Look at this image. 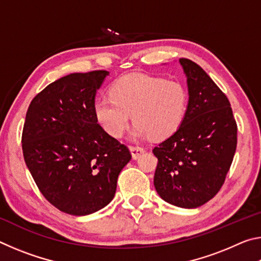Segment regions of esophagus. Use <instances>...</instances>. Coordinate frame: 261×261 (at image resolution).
Here are the masks:
<instances>
[{"mask_svg": "<svg viewBox=\"0 0 261 261\" xmlns=\"http://www.w3.org/2000/svg\"><path fill=\"white\" fill-rule=\"evenodd\" d=\"M130 151L132 154V158H134L135 160H137V159H138L141 154L145 152V149L143 147H139V146H130Z\"/></svg>", "mask_w": 261, "mask_h": 261, "instance_id": "esophagus-1", "label": "esophagus"}]
</instances>
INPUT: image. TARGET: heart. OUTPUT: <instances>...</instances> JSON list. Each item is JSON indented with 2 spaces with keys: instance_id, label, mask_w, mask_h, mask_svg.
I'll return each instance as SVG.
<instances>
[{
  "instance_id": "1",
  "label": "heart",
  "mask_w": 261,
  "mask_h": 261,
  "mask_svg": "<svg viewBox=\"0 0 261 261\" xmlns=\"http://www.w3.org/2000/svg\"><path fill=\"white\" fill-rule=\"evenodd\" d=\"M112 100L94 105L99 125L114 138H120L129 122H136L135 138L162 140L169 138L183 124L189 107V92L182 83L143 73L122 76L110 86Z\"/></svg>"
}]
</instances>
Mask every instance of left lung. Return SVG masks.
<instances>
[{
  "mask_svg": "<svg viewBox=\"0 0 261 261\" xmlns=\"http://www.w3.org/2000/svg\"><path fill=\"white\" fill-rule=\"evenodd\" d=\"M187 77L189 107L183 124L154 147V187L163 200L197 208L211 200L226 179L237 145L230 102L191 60H178Z\"/></svg>",
  "mask_w": 261,
  "mask_h": 261,
  "instance_id": "left-lung-1",
  "label": "left lung"
}]
</instances>
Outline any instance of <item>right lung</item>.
Returning <instances> with one entry per match:
<instances>
[{
    "label": "right lung",
    "mask_w": 261,
    "mask_h": 261,
    "mask_svg": "<svg viewBox=\"0 0 261 261\" xmlns=\"http://www.w3.org/2000/svg\"><path fill=\"white\" fill-rule=\"evenodd\" d=\"M108 76L99 70L57 79L37 94L26 113L25 163L43 197L64 213L84 216L107 206L131 160L125 145L94 116L96 91Z\"/></svg>",
    "instance_id": "1"
}]
</instances>
